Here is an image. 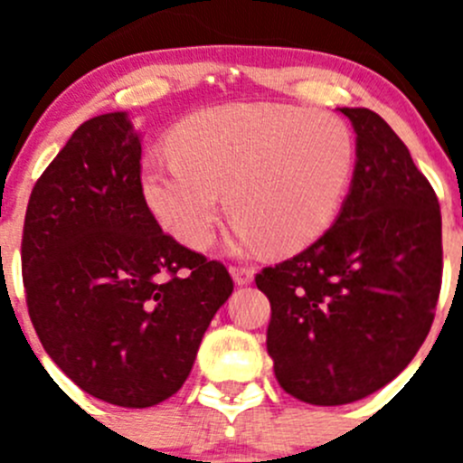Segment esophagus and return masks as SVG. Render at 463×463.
Returning <instances> with one entry per match:
<instances>
[{
	"instance_id": "34e87169",
	"label": "esophagus",
	"mask_w": 463,
	"mask_h": 463,
	"mask_svg": "<svg viewBox=\"0 0 463 463\" xmlns=\"http://www.w3.org/2000/svg\"><path fill=\"white\" fill-rule=\"evenodd\" d=\"M231 273H232V279H235L237 284H250L253 282L255 270L250 269V266H231Z\"/></svg>"
}]
</instances>
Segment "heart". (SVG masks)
<instances>
[{
    "label": "heart",
    "mask_w": 463,
    "mask_h": 463,
    "mask_svg": "<svg viewBox=\"0 0 463 463\" xmlns=\"http://www.w3.org/2000/svg\"><path fill=\"white\" fill-rule=\"evenodd\" d=\"M354 163V134L338 116L235 102L185 120L172 154L145 161L141 185L158 222L188 246L210 244L226 188L235 249L293 253L331 226Z\"/></svg>",
    "instance_id": "b5f03b06"
}]
</instances>
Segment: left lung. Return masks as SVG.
Instances as JSON below:
<instances>
[{
	"instance_id": "1",
	"label": "left lung",
	"mask_w": 463,
	"mask_h": 463,
	"mask_svg": "<svg viewBox=\"0 0 463 463\" xmlns=\"http://www.w3.org/2000/svg\"><path fill=\"white\" fill-rule=\"evenodd\" d=\"M352 190L334 226L255 284L270 302L266 349L275 378L311 405L365 399L426 340L441 291V210L394 129L365 107Z\"/></svg>"
}]
</instances>
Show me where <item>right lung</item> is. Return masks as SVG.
Wrapping results in <instances>:
<instances>
[{
  "instance_id": "add662e5",
  "label": "right lung",
  "mask_w": 463,
  "mask_h": 463,
  "mask_svg": "<svg viewBox=\"0 0 463 463\" xmlns=\"http://www.w3.org/2000/svg\"><path fill=\"white\" fill-rule=\"evenodd\" d=\"M26 307L42 347L78 387L152 408L188 378L226 266L161 231L143 197L128 114L85 120L33 188L22 232Z\"/></svg>"
}]
</instances>
